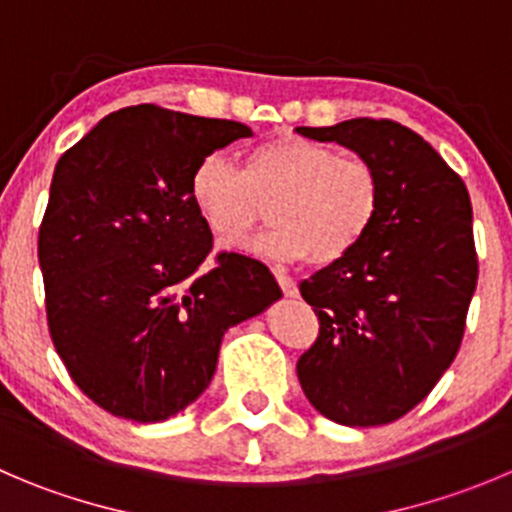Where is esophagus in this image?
Here are the masks:
<instances>
[{"label": "esophagus", "instance_id": "34e87169", "mask_svg": "<svg viewBox=\"0 0 512 512\" xmlns=\"http://www.w3.org/2000/svg\"><path fill=\"white\" fill-rule=\"evenodd\" d=\"M276 281H279L281 291H284L289 299H294V296H299V286H296V281L291 279V276H286L284 271H276Z\"/></svg>", "mask_w": 512, "mask_h": 512}]
</instances>
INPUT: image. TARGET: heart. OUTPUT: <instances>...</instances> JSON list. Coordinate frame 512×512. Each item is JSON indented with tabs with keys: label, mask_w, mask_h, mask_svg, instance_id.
<instances>
[{
	"label": "heart",
	"mask_w": 512,
	"mask_h": 512,
	"mask_svg": "<svg viewBox=\"0 0 512 512\" xmlns=\"http://www.w3.org/2000/svg\"><path fill=\"white\" fill-rule=\"evenodd\" d=\"M191 198L218 241L246 238L269 206L274 228L246 243L248 251L332 266L372 231L382 186L369 160L281 133L253 145L241 170L223 155H206L193 168Z\"/></svg>",
	"instance_id": "1"
}]
</instances>
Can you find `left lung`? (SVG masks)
Returning <instances> with one entry per match:
<instances>
[{"label":"left lung","instance_id":"1","mask_svg":"<svg viewBox=\"0 0 512 512\" xmlns=\"http://www.w3.org/2000/svg\"><path fill=\"white\" fill-rule=\"evenodd\" d=\"M296 133L354 150L382 186L367 238L301 284L321 329L296 374L332 422L387 425L420 405L460 349L478 284L470 196L430 143L392 120Z\"/></svg>","mask_w":512,"mask_h":512}]
</instances>
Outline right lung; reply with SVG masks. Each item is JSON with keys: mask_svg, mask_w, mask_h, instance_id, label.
<instances>
[{"mask_svg": "<svg viewBox=\"0 0 512 512\" xmlns=\"http://www.w3.org/2000/svg\"><path fill=\"white\" fill-rule=\"evenodd\" d=\"M253 130L158 105L102 118L55 165L40 228L47 321L87 397L163 422L211 384L223 334L281 289L261 261L221 253L191 198L193 168Z\"/></svg>", "mask_w": 512, "mask_h": 512, "instance_id": "add662e5", "label": "right lung"}]
</instances>
